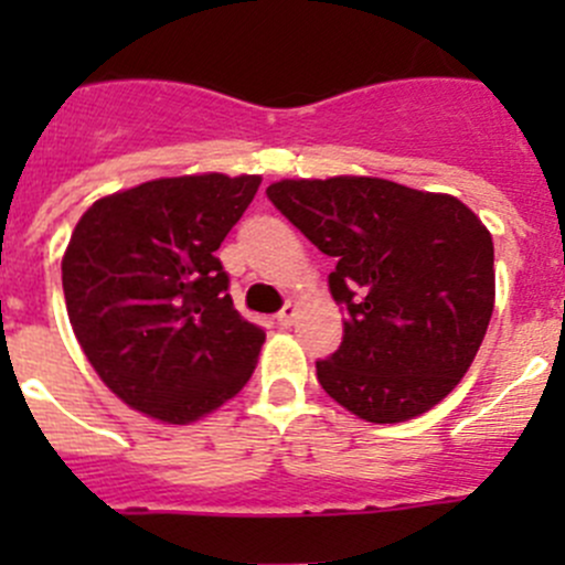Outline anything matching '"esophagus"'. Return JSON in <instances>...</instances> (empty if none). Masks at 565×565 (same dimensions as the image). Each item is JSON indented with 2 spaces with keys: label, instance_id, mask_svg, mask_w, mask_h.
Returning a JSON list of instances; mask_svg holds the SVG:
<instances>
[{
  "label": "esophagus",
  "instance_id": "esophagus-1",
  "mask_svg": "<svg viewBox=\"0 0 565 565\" xmlns=\"http://www.w3.org/2000/svg\"><path fill=\"white\" fill-rule=\"evenodd\" d=\"M295 317H298V306L287 303L281 311H278L276 319H278V324H284V328H289V324L295 322Z\"/></svg>",
  "mask_w": 565,
  "mask_h": 565
}]
</instances>
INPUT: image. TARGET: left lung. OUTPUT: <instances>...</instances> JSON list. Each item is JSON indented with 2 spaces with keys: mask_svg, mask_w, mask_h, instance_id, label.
Listing matches in <instances>:
<instances>
[{
  "mask_svg": "<svg viewBox=\"0 0 565 565\" xmlns=\"http://www.w3.org/2000/svg\"><path fill=\"white\" fill-rule=\"evenodd\" d=\"M267 199L335 256L328 284L344 335L317 361L324 393L358 418L398 424L457 388L494 309V246L478 215L380 177L281 180Z\"/></svg>",
  "mask_w": 565,
  "mask_h": 565,
  "instance_id": "1",
  "label": "left lung"
}]
</instances>
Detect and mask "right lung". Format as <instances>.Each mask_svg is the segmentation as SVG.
Returning a JSON list of instances; mask_svg holds the SVG:
<instances>
[{
	"instance_id": "right-lung-1",
	"label": "right lung",
	"mask_w": 565,
	"mask_h": 565,
	"mask_svg": "<svg viewBox=\"0 0 565 565\" xmlns=\"http://www.w3.org/2000/svg\"><path fill=\"white\" fill-rule=\"evenodd\" d=\"M256 174H185L98 199L62 256L67 317L98 377L128 407L191 424L235 396L265 330L235 309L215 256Z\"/></svg>"
}]
</instances>
